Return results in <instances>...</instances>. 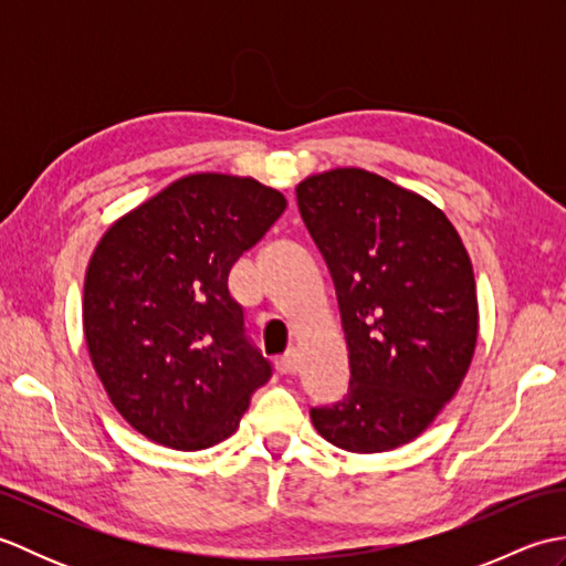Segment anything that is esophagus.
<instances>
[{"label": "esophagus", "instance_id": "esophagus-1", "mask_svg": "<svg viewBox=\"0 0 566 566\" xmlns=\"http://www.w3.org/2000/svg\"><path fill=\"white\" fill-rule=\"evenodd\" d=\"M298 363H302V359H298V350H296V347H292V350H286L280 357V369L286 371V375H296Z\"/></svg>", "mask_w": 566, "mask_h": 566}]
</instances>
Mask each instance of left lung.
I'll return each instance as SVG.
<instances>
[{
	"label": "left lung",
	"instance_id": "obj_1",
	"mask_svg": "<svg viewBox=\"0 0 566 566\" xmlns=\"http://www.w3.org/2000/svg\"><path fill=\"white\" fill-rule=\"evenodd\" d=\"M296 201L350 347V389L311 408V420L347 452L399 448L432 423L472 363L479 308L462 238L428 199L357 167L304 179Z\"/></svg>",
	"mask_w": 566,
	"mask_h": 566
}]
</instances>
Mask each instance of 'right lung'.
<instances>
[{
    "label": "right lung",
    "mask_w": 566,
    "mask_h": 566,
    "mask_svg": "<svg viewBox=\"0 0 566 566\" xmlns=\"http://www.w3.org/2000/svg\"><path fill=\"white\" fill-rule=\"evenodd\" d=\"M284 209L280 191L250 177L189 175L99 240L84 276V338L116 411L140 436L211 448L272 377L228 274Z\"/></svg>",
    "instance_id": "obj_1"
}]
</instances>
